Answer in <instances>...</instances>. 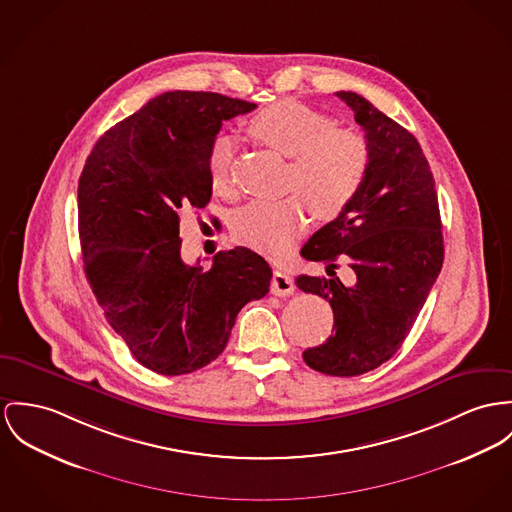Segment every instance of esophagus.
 Listing matches in <instances>:
<instances>
[{
    "label": "esophagus",
    "instance_id": "34e87169",
    "mask_svg": "<svg viewBox=\"0 0 512 512\" xmlns=\"http://www.w3.org/2000/svg\"><path fill=\"white\" fill-rule=\"evenodd\" d=\"M294 290H296V286H294L292 276L276 271L271 278V292L276 296H290V294H294Z\"/></svg>",
    "mask_w": 512,
    "mask_h": 512
}]
</instances>
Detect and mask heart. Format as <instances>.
Returning a JSON list of instances; mask_svg holds the SVG:
<instances>
[{
	"instance_id": "1",
	"label": "heart",
	"mask_w": 512,
	"mask_h": 512,
	"mask_svg": "<svg viewBox=\"0 0 512 512\" xmlns=\"http://www.w3.org/2000/svg\"><path fill=\"white\" fill-rule=\"evenodd\" d=\"M245 132L261 146L290 158L286 191L280 200H253L237 212L234 234L245 245L280 255L308 224L310 208L317 218L339 216L360 191L370 152L366 140L349 128L298 101H278L247 120ZM212 187L232 191V142L218 138L208 159Z\"/></svg>"
}]
</instances>
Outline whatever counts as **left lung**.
Listing matches in <instances>:
<instances>
[{
    "instance_id": "left-lung-1",
    "label": "left lung",
    "mask_w": 512,
    "mask_h": 512,
    "mask_svg": "<svg viewBox=\"0 0 512 512\" xmlns=\"http://www.w3.org/2000/svg\"><path fill=\"white\" fill-rule=\"evenodd\" d=\"M335 95L362 126L370 163L351 204L300 251L327 265L329 276L300 275L296 286L325 298L335 317V333L302 354L306 364L349 378L397 353L442 269L444 243L433 173L417 138L362 95ZM339 256L354 269L353 287L334 276Z\"/></svg>"
}]
</instances>
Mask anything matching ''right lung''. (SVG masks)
<instances>
[{"label": "right lung", "mask_w": 512, "mask_h": 512, "mask_svg": "<svg viewBox=\"0 0 512 512\" xmlns=\"http://www.w3.org/2000/svg\"><path fill=\"white\" fill-rule=\"evenodd\" d=\"M257 105L167 91L109 128L78 185L83 269L109 325L152 372L181 376L218 358L239 310L269 292L273 271L247 247L210 269L181 259L179 214L212 197L208 159L224 120ZM216 224V220H214Z\"/></svg>", "instance_id": "1"}]
</instances>
